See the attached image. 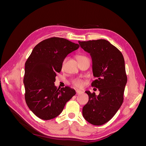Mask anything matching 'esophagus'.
I'll use <instances>...</instances> for the list:
<instances>
[{
	"mask_svg": "<svg viewBox=\"0 0 146 146\" xmlns=\"http://www.w3.org/2000/svg\"><path fill=\"white\" fill-rule=\"evenodd\" d=\"M82 93H83V92L82 91H80V90H76V94L77 95H79V94H82Z\"/></svg>",
	"mask_w": 146,
	"mask_h": 146,
	"instance_id": "esophagus-1",
	"label": "esophagus"
}]
</instances>
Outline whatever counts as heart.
Segmentation results:
<instances>
[{
    "instance_id": "b5f03b06",
    "label": "heart",
    "mask_w": 146,
    "mask_h": 146,
    "mask_svg": "<svg viewBox=\"0 0 146 146\" xmlns=\"http://www.w3.org/2000/svg\"><path fill=\"white\" fill-rule=\"evenodd\" d=\"M83 58H85V56H84L83 55H77V60ZM66 60H67V58H64V60L62 61V62H61V68H64V66L65 64ZM72 84H73V85L75 86L76 87L80 88L83 85V80H82V79H80V78H76V79H74V80L72 81Z\"/></svg>"
}]
</instances>
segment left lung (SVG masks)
<instances>
[{
    "mask_svg": "<svg viewBox=\"0 0 146 146\" xmlns=\"http://www.w3.org/2000/svg\"><path fill=\"white\" fill-rule=\"evenodd\" d=\"M78 43L91 56L96 78L91 86L100 91L98 96L85 92L89 100L83 108V116L92 125H103L114 116L123 102L127 82L124 58L120 50L105 39Z\"/></svg>",
    "mask_w": 146,
    "mask_h": 146,
    "instance_id": "8db88e82",
    "label": "left lung"
}]
</instances>
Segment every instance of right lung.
<instances>
[{"label":"right lung","mask_w":146,"mask_h":146,"mask_svg":"<svg viewBox=\"0 0 146 146\" xmlns=\"http://www.w3.org/2000/svg\"><path fill=\"white\" fill-rule=\"evenodd\" d=\"M80 47L68 39L53 37L34 47L25 64V100L35 115L43 120L58 116L76 91L68 86H55L56 74L61 62L70 52Z\"/></svg>","instance_id":"obj_1"}]
</instances>
